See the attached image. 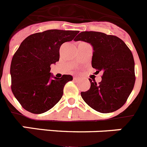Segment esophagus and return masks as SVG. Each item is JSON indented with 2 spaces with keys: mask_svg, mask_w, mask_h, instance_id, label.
<instances>
[{
  "mask_svg": "<svg viewBox=\"0 0 147 147\" xmlns=\"http://www.w3.org/2000/svg\"><path fill=\"white\" fill-rule=\"evenodd\" d=\"M74 80H78V77H74Z\"/></svg>",
  "mask_w": 147,
  "mask_h": 147,
  "instance_id": "esophagus-1",
  "label": "esophagus"
}]
</instances>
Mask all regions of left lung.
Instances as JSON below:
<instances>
[{"instance_id": "8db88e82", "label": "left lung", "mask_w": 147, "mask_h": 147, "mask_svg": "<svg viewBox=\"0 0 147 147\" xmlns=\"http://www.w3.org/2000/svg\"><path fill=\"white\" fill-rule=\"evenodd\" d=\"M75 41L89 43L93 48L92 66L102 72L99 84L92 82L80 93L87 105L100 113H111L125 103L135 84V62L125 42L117 36L96 31H83Z\"/></svg>"}]
</instances>
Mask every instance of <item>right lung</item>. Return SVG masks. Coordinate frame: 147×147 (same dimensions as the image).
<instances>
[{"mask_svg": "<svg viewBox=\"0 0 147 147\" xmlns=\"http://www.w3.org/2000/svg\"><path fill=\"white\" fill-rule=\"evenodd\" d=\"M78 31L47 30L31 34L22 41L10 67L11 91L22 108L33 113H45L61 100L70 75L59 78L51 73V65L59 60V49Z\"/></svg>", "mask_w": 147, "mask_h": 147, "instance_id": "1", "label": "right lung"}]
</instances>
